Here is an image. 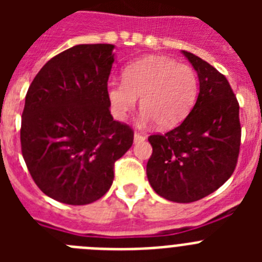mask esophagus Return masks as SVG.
<instances>
[{"mask_svg":"<svg viewBox=\"0 0 262 262\" xmlns=\"http://www.w3.org/2000/svg\"><path fill=\"white\" fill-rule=\"evenodd\" d=\"M134 139H135V142H140V140H144L145 136L140 133H135L134 134Z\"/></svg>","mask_w":262,"mask_h":262,"instance_id":"esophagus-1","label":"esophagus"}]
</instances>
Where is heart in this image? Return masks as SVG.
I'll return each instance as SVG.
<instances>
[{
    "instance_id": "heart-1",
    "label": "heart",
    "mask_w": 262,
    "mask_h": 262,
    "mask_svg": "<svg viewBox=\"0 0 262 262\" xmlns=\"http://www.w3.org/2000/svg\"><path fill=\"white\" fill-rule=\"evenodd\" d=\"M198 97V77L191 67L161 56H147L123 71V82L111 81L107 99L115 119L124 120L138 98L145 119L160 128L178 124L190 113Z\"/></svg>"
}]
</instances>
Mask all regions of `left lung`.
I'll list each match as a JSON object with an SVG mask.
<instances>
[{"label":"left lung","mask_w":262,"mask_h":262,"mask_svg":"<svg viewBox=\"0 0 262 262\" xmlns=\"http://www.w3.org/2000/svg\"><path fill=\"white\" fill-rule=\"evenodd\" d=\"M198 73L200 94L190 114L166 134L148 138V181L159 195L190 203L214 193L232 176L242 140L239 102L226 76L182 51Z\"/></svg>","instance_id":"8db88e82"}]
</instances>
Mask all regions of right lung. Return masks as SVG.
Wrapping results in <instances>:
<instances>
[{"label":"right lung","mask_w":262,"mask_h":262,"mask_svg":"<svg viewBox=\"0 0 262 262\" xmlns=\"http://www.w3.org/2000/svg\"><path fill=\"white\" fill-rule=\"evenodd\" d=\"M113 45H78L46 62L26 94L20 148L46 195L67 205L99 200L114 164L134 142L133 128L113 119L107 81Z\"/></svg>","instance_id":"obj_1"}]
</instances>
